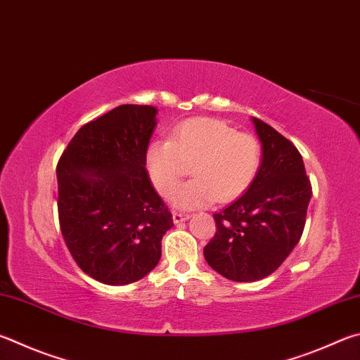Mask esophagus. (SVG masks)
<instances>
[{"instance_id":"34e87169","label":"esophagus","mask_w":360,"mask_h":360,"mask_svg":"<svg viewBox=\"0 0 360 360\" xmlns=\"http://www.w3.org/2000/svg\"><path fill=\"white\" fill-rule=\"evenodd\" d=\"M191 215L186 212H173V221L174 224H181V221H186Z\"/></svg>"}]
</instances>
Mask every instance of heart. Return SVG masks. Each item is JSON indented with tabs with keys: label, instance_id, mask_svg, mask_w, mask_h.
Segmentation results:
<instances>
[{
	"label": "heart",
	"instance_id": "b5f03b06",
	"mask_svg": "<svg viewBox=\"0 0 360 360\" xmlns=\"http://www.w3.org/2000/svg\"><path fill=\"white\" fill-rule=\"evenodd\" d=\"M173 202L197 209L212 201L228 202L253 184L261 167V145L253 135L239 134L230 124L211 117L181 122L169 140H155L146 149V169L155 191L168 198L184 176Z\"/></svg>",
	"mask_w": 360,
	"mask_h": 360
}]
</instances>
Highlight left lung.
Wrapping results in <instances>:
<instances>
[{"instance_id": "obj_1", "label": "left lung", "mask_w": 360, "mask_h": 360, "mask_svg": "<svg viewBox=\"0 0 360 360\" xmlns=\"http://www.w3.org/2000/svg\"><path fill=\"white\" fill-rule=\"evenodd\" d=\"M263 145L259 172L248 191L214 214L207 264L233 282H257L288 258L302 236L311 184L302 155L269 124L253 117Z\"/></svg>"}]
</instances>
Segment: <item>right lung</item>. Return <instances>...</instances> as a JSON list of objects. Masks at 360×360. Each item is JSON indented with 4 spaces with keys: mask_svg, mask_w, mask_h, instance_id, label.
I'll return each instance as SVG.
<instances>
[{
    "mask_svg": "<svg viewBox=\"0 0 360 360\" xmlns=\"http://www.w3.org/2000/svg\"><path fill=\"white\" fill-rule=\"evenodd\" d=\"M158 110L120 105L78 130L56 167L58 219L72 258L105 285L158 266L173 215L146 172Z\"/></svg>",
    "mask_w": 360,
    "mask_h": 360,
    "instance_id": "obj_1",
    "label": "right lung"
}]
</instances>
